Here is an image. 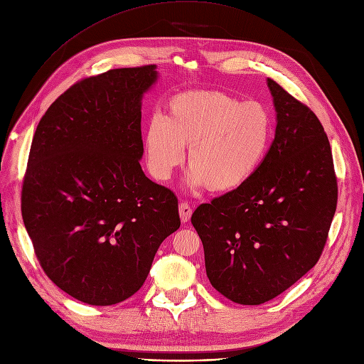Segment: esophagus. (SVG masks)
Listing matches in <instances>:
<instances>
[{"mask_svg": "<svg viewBox=\"0 0 364 364\" xmlns=\"http://www.w3.org/2000/svg\"><path fill=\"white\" fill-rule=\"evenodd\" d=\"M193 215V209L189 207L188 203H181L179 204V216H181V220L185 223L189 220V218H191Z\"/></svg>", "mask_w": 364, "mask_h": 364, "instance_id": "obj_1", "label": "esophagus"}]
</instances>
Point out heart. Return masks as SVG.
Returning <instances> with one entry per match:
<instances>
[{"instance_id":"b5f03b06","label":"heart","mask_w":364,"mask_h":364,"mask_svg":"<svg viewBox=\"0 0 364 364\" xmlns=\"http://www.w3.org/2000/svg\"><path fill=\"white\" fill-rule=\"evenodd\" d=\"M274 134L272 115L262 103H243L218 90H191L171 96L164 115L146 121L142 148L154 179H170L188 148L189 186L228 194L261 170Z\"/></svg>"}]
</instances>
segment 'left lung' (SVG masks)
<instances>
[{
  "mask_svg": "<svg viewBox=\"0 0 364 364\" xmlns=\"http://www.w3.org/2000/svg\"><path fill=\"white\" fill-rule=\"evenodd\" d=\"M267 85L277 126L265 163L247 185L191 218L212 286L241 305L274 299L317 264L338 201L318 118L274 80Z\"/></svg>",
  "mask_w": 364,
  "mask_h": 364,
  "instance_id": "8db88e82",
  "label": "left lung"
}]
</instances>
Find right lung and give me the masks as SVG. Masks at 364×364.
<instances>
[{"label": "right lung", "mask_w": 364, "mask_h": 364, "mask_svg": "<svg viewBox=\"0 0 364 364\" xmlns=\"http://www.w3.org/2000/svg\"><path fill=\"white\" fill-rule=\"evenodd\" d=\"M157 81L155 65L90 77L51 103L33 134L25 228L48 279L84 304L134 295L181 227L176 196L139 163L142 99Z\"/></svg>", "instance_id": "1"}]
</instances>
